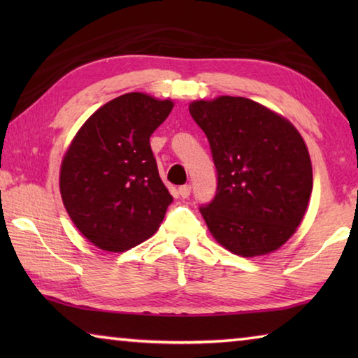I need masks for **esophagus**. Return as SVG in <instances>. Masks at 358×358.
I'll return each instance as SVG.
<instances>
[{"label": "esophagus", "mask_w": 358, "mask_h": 358, "mask_svg": "<svg viewBox=\"0 0 358 358\" xmlns=\"http://www.w3.org/2000/svg\"><path fill=\"white\" fill-rule=\"evenodd\" d=\"M178 194L183 199H187L189 197V194H191V186L189 185H185V186H180V189H178Z\"/></svg>", "instance_id": "34e87169"}]
</instances>
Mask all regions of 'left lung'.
<instances>
[{
  "label": "left lung",
  "mask_w": 358,
  "mask_h": 358,
  "mask_svg": "<svg viewBox=\"0 0 358 358\" xmlns=\"http://www.w3.org/2000/svg\"><path fill=\"white\" fill-rule=\"evenodd\" d=\"M189 113L217 171L216 196L201 208L210 234L241 257L280 250L301 224L313 191L301 134L281 113L240 96L192 101Z\"/></svg>",
  "instance_id": "obj_1"
}]
</instances>
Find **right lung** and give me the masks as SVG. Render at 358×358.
<instances>
[{
  "label": "right lung",
  "mask_w": 358,
  "mask_h": 358,
  "mask_svg": "<svg viewBox=\"0 0 358 358\" xmlns=\"http://www.w3.org/2000/svg\"><path fill=\"white\" fill-rule=\"evenodd\" d=\"M172 108V99L121 94L85 121L66 150L59 169L64 208L99 250L128 251L164 220L172 196L157 172L150 136Z\"/></svg>",
  "instance_id": "right-lung-1"
}]
</instances>
